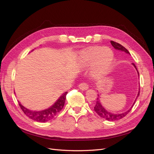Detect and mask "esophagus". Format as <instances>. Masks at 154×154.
Masks as SVG:
<instances>
[{"label":"esophagus","mask_w":154,"mask_h":154,"mask_svg":"<svg viewBox=\"0 0 154 154\" xmlns=\"http://www.w3.org/2000/svg\"><path fill=\"white\" fill-rule=\"evenodd\" d=\"M78 87L80 88L81 90L85 91V90L88 89V85L87 84V83H80V84H79Z\"/></svg>","instance_id":"1"}]
</instances>
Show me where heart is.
Wrapping results in <instances>:
<instances>
[{"mask_svg": "<svg viewBox=\"0 0 154 154\" xmlns=\"http://www.w3.org/2000/svg\"><path fill=\"white\" fill-rule=\"evenodd\" d=\"M113 60V53L108 48L93 47L87 49L83 53V60L87 65L94 62L93 73L96 76L105 74L108 71Z\"/></svg>", "mask_w": 154, "mask_h": 154, "instance_id": "1", "label": "heart"}]
</instances>
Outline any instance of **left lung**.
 Returning a JSON list of instances; mask_svg holds the SVG:
<instances>
[{
  "label": "left lung",
  "mask_w": 154,
  "mask_h": 154,
  "mask_svg": "<svg viewBox=\"0 0 154 154\" xmlns=\"http://www.w3.org/2000/svg\"><path fill=\"white\" fill-rule=\"evenodd\" d=\"M110 43L112 44V45L113 46V47L116 49H118V50H119V51H125V53H127L128 54H130V53L128 52V51L125 48H124L123 45H122L121 44L116 42H114V41H110ZM134 67L136 68V66H135L134 63H132ZM137 69V68H136ZM138 72V71H137ZM139 74V72H138ZM139 92H140V91H139L138 92V94H137V97L139 95ZM99 96V95H98ZM99 97H97V101H96V103L94 106V110L98 114L101 118H104L106 120L108 121H117V120H119V119H121L123 118L124 117H125L126 116H127L129 112L130 111L132 110V108L133 107L135 102H136V101H135L134 105L132 106L131 108H130L128 111L125 112H123V113H122V114H114V113H111V112H109V111H107L106 110H105L103 106L101 105V103H100V101L99 100ZM137 99V98H136Z\"/></svg>",
  "instance_id": "left-lung-1"
}]
</instances>
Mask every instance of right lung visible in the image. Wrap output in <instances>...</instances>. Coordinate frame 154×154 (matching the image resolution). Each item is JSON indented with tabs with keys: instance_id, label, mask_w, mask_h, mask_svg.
Returning <instances> with one entry per match:
<instances>
[{
	"instance_id": "obj_1",
	"label": "right lung",
	"mask_w": 154,
	"mask_h": 154,
	"mask_svg": "<svg viewBox=\"0 0 154 154\" xmlns=\"http://www.w3.org/2000/svg\"><path fill=\"white\" fill-rule=\"evenodd\" d=\"M67 94V92L63 93L53 106L44 110L38 112L29 110V109L25 108L24 106H23L19 101H18V105H19L22 110L24 112V113L30 119L38 122H46L54 118L63 109Z\"/></svg>"
}]
</instances>
